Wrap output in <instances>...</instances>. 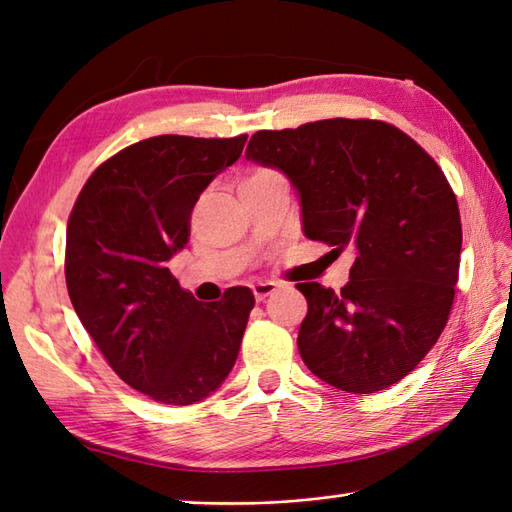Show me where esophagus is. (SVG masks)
<instances>
[{
    "label": "esophagus",
    "mask_w": 512,
    "mask_h": 512,
    "mask_svg": "<svg viewBox=\"0 0 512 512\" xmlns=\"http://www.w3.org/2000/svg\"><path fill=\"white\" fill-rule=\"evenodd\" d=\"M251 288H253L255 299H257V301H264L266 296H270V294H275V292H277L279 285H277L275 281H255V283L251 285Z\"/></svg>",
    "instance_id": "1"
}]
</instances>
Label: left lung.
<instances>
[{
  "label": "left lung",
  "instance_id": "obj_1",
  "mask_svg": "<svg viewBox=\"0 0 512 512\" xmlns=\"http://www.w3.org/2000/svg\"><path fill=\"white\" fill-rule=\"evenodd\" d=\"M246 159L288 176L310 240L355 255L340 292L296 285L305 366L353 395L397 384L436 344L456 294L462 227L441 168L399 128L344 117L259 130Z\"/></svg>",
  "mask_w": 512,
  "mask_h": 512
}]
</instances>
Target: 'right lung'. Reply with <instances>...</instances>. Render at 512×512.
I'll list each match as a JSON object with an SVG mask.
<instances>
[{
  "instance_id": "add662e5",
  "label": "right lung",
  "mask_w": 512,
  "mask_h": 512,
  "mask_svg": "<svg viewBox=\"0 0 512 512\" xmlns=\"http://www.w3.org/2000/svg\"><path fill=\"white\" fill-rule=\"evenodd\" d=\"M244 144L246 135L137 141L89 176L69 216L71 305L120 379L159 403L209 397L240 353L253 292L240 285L202 305L168 261L189 240L200 194Z\"/></svg>"
}]
</instances>
